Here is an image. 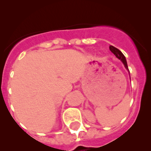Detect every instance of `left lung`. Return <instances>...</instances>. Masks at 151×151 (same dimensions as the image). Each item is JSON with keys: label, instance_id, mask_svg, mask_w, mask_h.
Segmentation results:
<instances>
[{"label": "left lung", "instance_id": "obj_1", "mask_svg": "<svg viewBox=\"0 0 151 151\" xmlns=\"http://www.w3.org/2000/svg\"><path fill=\"white\" fill-rule=\"evenodd\" d=\"M110 51H111L112 53H113V54H114V55H115L119 60H120L122 61V63L124 64V66L125 67V69H127L128 72L129 73V67H128L127 62H126V59H125V56L123 55V54H122V52L119 50V49H117L116 47H115L112 46V45H110ZM129 75H130V73H129ZM130 79H131V78H130Z\"/></svg>", "mask_w": 151, "mask_h": 151}]
</instances>
